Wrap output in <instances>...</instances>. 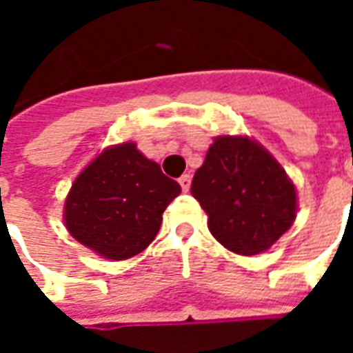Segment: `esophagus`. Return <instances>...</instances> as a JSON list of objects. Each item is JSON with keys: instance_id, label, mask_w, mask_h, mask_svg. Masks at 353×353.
<instances>
[{"instance_id": "esophagus-1", "label": "esophagus", "mask_w": 353, "mask_h": 353, "mask_svg": "<svg viewBox=\"0 0 353 353\" xmlns=\"http://www.w3.org/2000/svg\"><path fill=\"white\" fill-rule=\"evenodd\" d=\"M179 185H181V189H183L185 192L191 189V176L189 174H183V176L179 177Z\"/></svg>"}]
</instances>
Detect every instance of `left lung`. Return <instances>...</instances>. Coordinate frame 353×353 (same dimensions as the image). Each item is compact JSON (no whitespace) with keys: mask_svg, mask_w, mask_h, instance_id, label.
Segmentation results:
<instances>
[{"mask_svg":"<svg viewBox=\"0 0 353 353\" xmlns=\"http://www.w3.org/2000/svg\"><path fill=\"white\" fill-rule=\"evenodd\" d=\"M191 192L214 238L238 255H257L288 232L296 191L280 162L248 136H217L192 177Z\"/></svg>","mask_w":353,"mask_h":353,"instance_id":"1","label":"left lung"}]
</instances>
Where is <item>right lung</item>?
<instances>
[{
	"mask_svg": "<svg viewBox=\"0 0 353 353\" xmlns=\"http://www.w3.org/2000/svg\"><path fill=\"white\" fill-rule=\"evenodd\" d=\"M179 192V183L136 143L108 147L73 181L65 229L103 259H130L153 242L164 210Z\"/></svg>",
	"mask_w": 353,
	"mask_h": 353,
	"instance_id": "right-lung-1",
	"label": "right lung"
}]
</instances>
